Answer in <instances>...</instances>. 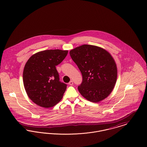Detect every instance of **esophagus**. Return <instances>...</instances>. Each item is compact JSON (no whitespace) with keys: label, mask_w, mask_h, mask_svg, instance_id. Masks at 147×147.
<instances>
[{"label":"esophagus","mask_w":147,"mask_h":147,"mask_svg":"<svg viewBox=\"0 0 147 147\" xmlns=\"http://www.w3.org/2000/svg\"><path fill=\"white\" fill-rule=\"evenodd\" d=\"M69 84L70 86H72L73 84V81H70V82L69 83Z\"/></svg>","instance_id":"esophagus-1"}]
</instances>
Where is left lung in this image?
I'll list each match as a JSON object with an SVG mask.
<instances>
[{"label":"left lung","instance_id":"left-lung-1","mask_svg":"<svg viewBox=\"0 0 147 147\" xmlns=\"http://www.w3.org/2000/svg\"><path fill=\"white\" fill-rule=\"evenodd\" d=\"M83 77L78 90L88 100L98 103L109 95L117 78V65L111 54L103 48L84 44L70 52Z\"/></svg>","mask_w":147,"mask_h":147}]
</instances>
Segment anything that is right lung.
Masks as SVG:
<instances>
[{"label":"right lung","instance_id":"add662e5","mask_svg":"<svg viewBox=\"0 0 147 147\" xmlns=\"http://www.w3.org/2000/svg\"><path fill=\"white\" fill-rule=\"evenodd\" d=\"M68 52L46 50L33 54L26 61L23 74L24 86L29 98L38 105L51 108L62 99L67 84L60 82L56 66Z\"/></svg>","mask_w":147,"mask_h":147}]
</instances>
